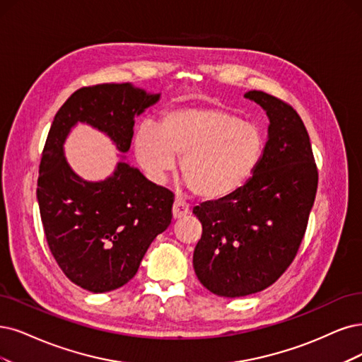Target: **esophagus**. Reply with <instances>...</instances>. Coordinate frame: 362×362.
<instances>
[{
  "mask_svg": "<svg viewBox=\"0 0 362 362\" xmlns=\"http://www.w3.org/2000/svg\"><path fill=\"white\" fill-rule=\"evenodd\" d=\"M189 213V206L186 204L182 199H176L173 204V218L174 219H182Z\"/></svg>",
  "mask_w": 362,
  "mask_h": 362,
  "instance_id": "1",
  "label": "esophagus"
}]
</instances>
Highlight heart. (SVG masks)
Listing matches in <instances>:
<instances>
[{
  "mask_svg": "<svg viewBox=\"0 0 362 362\" xmlns=\"http://www.w3.org/2000/svg\"><path fill=\"white\" fill-rule=\"evenodd\" d=\"M265 139L253 124L218 107H182L153 125H141L134 137L140 165L163 180L180 159L186 186L199 198L221 199L235 192L255 173Z\"/></svg>",
  "mask_w": 362,
  "mask_h": 362,
  "instance_id": "1",
  "label": "heart"
}]
</instances>
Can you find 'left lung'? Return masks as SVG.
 I'll list each match as a JSON object with an SVG mask.
<instances>
[{
    "mask_svg": "<svg viewBox=\"0 0 362 362\" xmlns=\"http://www.w3.org/2000/svg\"><path fill=\"white\" fill-rule=\"evenodd\" d=\"M245 97L270 119L259 164L242 188L194 209L203 225L194 250L195 274L210 292L228 298L269 288L288 270L317 191V168L300 115L262 90Z\"/></svg>",
    "mask_w": 362,
    "mask_h": 362,
    "instance_id": "obj_1",
    "label": "left lung"
}]
</instances>
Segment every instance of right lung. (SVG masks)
<instances>
[{
	"label": "right lung",
	"mask_w": 362,
	"mask_h": 362,
	"mask_svg": "<svg viewBox=\"0 0 362 362\" xmlns=\"http://www.w3.org/2000/svg\"><path fill=\"white\" fill-rule=\"evenodd\" d=\"M158 100L159 93L129 83L85 86L62 104L49 129L37 180L40 216L59 269L86 291L109 292L136 276L147 247L171 222L174 195L122 160L103 182L80 179L62 144L71 127L86 122L127 152L134 116Z\"/></svg>",
	"instance_id": "obj_1"
}]
</instances>
